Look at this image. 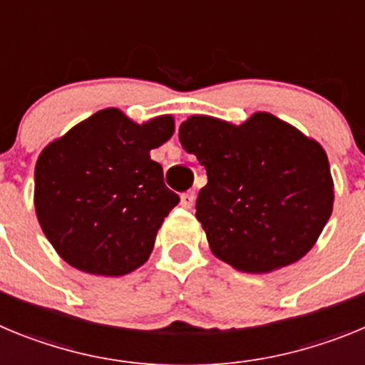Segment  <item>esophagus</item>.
Segmentation results:
<instances>
[{
	"mask_svg": "<svg viewBox=\"0 0 365 365\" xmlns=\"http://www.w3.org/2000/svg\"><path fill=\"white\" fill-rule=\"evenodd\" d=\"M193 202H195V192H193V190L185 192L180 195V206H182V208H192Z\"/></svg>",
	"mask_w": 365,
	"mask_h": 365,
	"instance_id": "34e87169",
	"label": "esophagus"
}]
</instances>
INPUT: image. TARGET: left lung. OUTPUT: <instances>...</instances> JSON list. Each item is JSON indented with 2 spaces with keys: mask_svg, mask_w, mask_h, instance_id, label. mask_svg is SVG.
I'll return each instance as SVG.
<instances>
[{
  "mask_svg": "<svg viewBox=\"0 0 365 365\" xmlns=\"http://www.w3.org/2000/svg\"><path fill=\"white\" fill-rule=\"evenodd\" d=\"M179 140L208 182L195 217L215 257L243 272L302 259L331 217L334 185L320 144L270 113L240 125L193 115Z\"/></svg>",
  "mask_w": 365,
  "mask_h": 365,
  "instance_id": "8db88e82",
  "label": "left lung"
}]
</instances>
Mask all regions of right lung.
Here are the masks:
<instances>
[{
	"instance_id": "right-lung-1",
	"label": "right lung",
	"mask_w": 365,
	"mask_h": 365,
	"mask_svg": "<svg viewBox=\"0 0 365 365\" xmlns=\"http://www.w3.org/2000/svg\"><path fill=\"white\" fill-rule=\"evenodd\" d=\"M170 115L135 124L108 108L51 143L34 170L38 221L60 257L96 276L144 265L179 202L150 151L173 135Z\"/></svg>"
}]
</instances>
